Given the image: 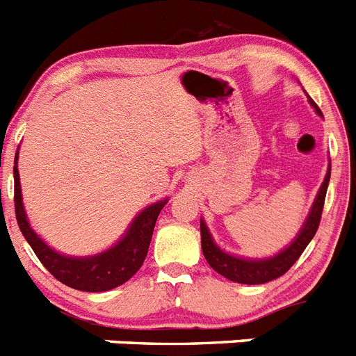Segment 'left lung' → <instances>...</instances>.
<instances>
[{"mask_svg":"<svg viewBox=\"0 0 356 356\" xmlns=\"http://www.w3.org/2000/svg\"><path fill=\"white\" fill-rule=\"evenodd\" d=\"M310 103H312L314 108L317 110V114H321L319 106L314 102ZM330 171H332V169H328V175H326L325 181L321 185L319 194H317L316 197V203H314L312 210L308 213V219L307 222H305L303 228H301L300 235L296 237V241L292 242L287 250H284L282 253L273 257V259L244 260L225 253V251H221L216 244H213L205 222L201 221V250H203V254H205V259L207 262L210 264V267L221 276H225V278L232 280V282H237V284L246 285L267 284V282H273V280L284 276L285 273L294 266L296 260L300 259L301 253L305 251V248L308 246V242L312 241L317 228H319L321 216H323V207H325L326 188H328L330 181Z\"/></svg>","mask_w":356,"mask_h":356,"instance_id":"left-lung-1","label":"left lung"}]
</instances>
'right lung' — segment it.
I'll return each instance as SVG.
<instances>
[{"label":"right lung","instance_id":"1","mask_svg":"<svg viewBox=\"0 0 356 356\" xmlns=\"http://www.w3.org/2000/svg\"><path fill=\"white\" fill-rule=\"evenodd\" d=\"M17 163V156H15ZM168 203V200L159 201L155 205L147 207L144 212L135 217L128 234L110 248L108 251L89 259H71L64 257L48 248L37 237V234L30 228L26 213L21 201V185H19V172L14 165V205L15 219H17L19 229L23 232L24 238L31 246L37 259L40 260L46 269L55 276L58 282L67 287L85 292H103L110 289L119 287L139 271L147 254L153 229H155L156 217L160 210Z\"/></svg>","mask_w":356,"mask_h":356}]
</instances>
